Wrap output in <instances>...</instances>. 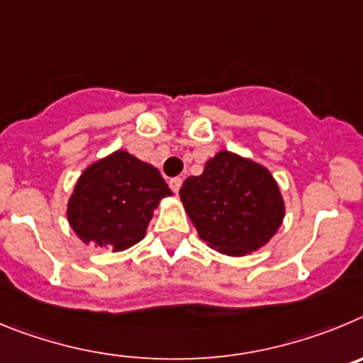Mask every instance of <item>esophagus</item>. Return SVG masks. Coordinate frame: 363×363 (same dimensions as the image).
<instances>
[{"mask_svg":"<svg viewBox=\"0 0 363 363\" xmlns=\"http://www.w3.org/2000/svg\"><path fill=\"white\" fill-rule=\"evenodd\" d=\"M169 188H172V191H174V194H177L179 189H181V186H182V179L181 177H174V179H169Z\"/></svg>","mask_w":363,"mask_h":363,"instance_id":"34e87169","label":"esophagus"}]
</instances>
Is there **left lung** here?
Segmentation results:
<instances>
[{
  "label": "left lung",
  "instance_id": "8db88e82",
  "mask_svg": "<svg viewBox=\"0 0 363 363\" xmlns=\"http://www.w3.org/2000/svg\"><path fill=\"white\" fill-rule=\"evenodd\" d=\"M181 202L199 237L228 257H246L275 237L286 217L282 191L260 162L220 150L182 184Z\"/></svg>",
  "mask_w": 363,
  "mask_h": 363
}]
</instances>
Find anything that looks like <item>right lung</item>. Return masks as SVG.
<instances>
[{"label":"right lung","instance_id":"obj_1","mask_svg":"<svg viewBox=\"0 0 363 363\" xmlns=\"http://www.w3.org/2000/svg\"><path fill=\"white\" fill-rule=\"evenodd\" d=\"M172 195L155 166L116 150L79 175L67 202V220L83 244L117 253L141 242L159 202Z\"/></svg>","mask_w":363,"mask_h":363}]
</instances>
